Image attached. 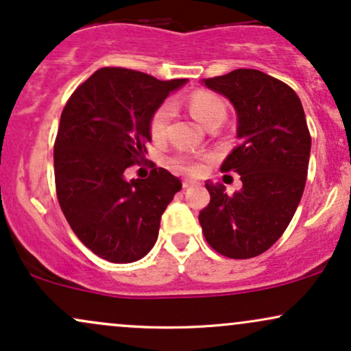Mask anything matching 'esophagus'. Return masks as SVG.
Listing matches in <instances>:
<instances>
[{"mask_svg": "<svg viewBox=\"0 0 351 351\" xmlns=\"http://www.w3.org/2000/svg\"><path fill=\"white\" fill-rule=\"evenodd\" d=\"M193 186H196V181H191V180H184V181H183V188H184V189L193 188Z\"/></svg>", "mask_w": 351, "mask_h": 351, "instance_id": "1", "label": "esophagus"}]
</instances>
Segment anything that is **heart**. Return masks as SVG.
Listing matches in <instances>:
<instances>
[{"instance_id": "heart-1", "label": "heart", "mask_w": 351, "mask_h": 351, "mask_svg": "<svg viewBox=\"0 0 351 351\" xmlns=\"http://www.w3.org/2000/svg\"><path fill=\"white\" fill-rule=\"evenodd\" d=\"M188 108L191 115L204 127H211L213 123H223L224 119H226V106H224L223 100L217 97L216 94L206 90L193 92L188 99ZM170 117L171 107L167 106V104L155 112L150 122V134L153 140L163 138ZM173 168L183 173H189V175H199L204 170V160L199 158V156L181 153V155L173 158Z\"/></svg>"}]
</instances>
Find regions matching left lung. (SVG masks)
<instances>
[{"label": "left lung", "mask_w": 351, "mask_h": 351, "mask_svg": "<svg viewBox=\"0 0 351 351\" xmlns=\"http://www.w3.org/2000/svg\"><path fill=\"white\" fill-rule=\"evenodd\" d=\"M201 84L234 107L239 143L221 170L236 171L243 188L229 196L224 184L206 181L211 201L199 224L215 251L249 259L284 234L302 199L312 147L304 107L287 84L256 69Z\"/></svg>", "instance_id": "8db88e82"}]
</instances>
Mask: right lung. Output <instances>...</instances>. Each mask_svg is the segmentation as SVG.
<instances>
[{"label": "right lung", "mask_w": 351, "mask_h": 351, "mask_svg": "<svg viewBox=\"0 0 351 351\" xmlns=\"http://www.w3.org/2000/svg\"><path fill=\"white\" fill-rule=\"evenodd\" d=\"M186 82L104 67L64 107L54 145L60 209L82 244L108 263H135L152 251L162 215L181 189L165 168L145 180L128 181L123 173L145 158L152 117Z\"/></svg>", "instance_id": "add662e5"}]
</instances>
